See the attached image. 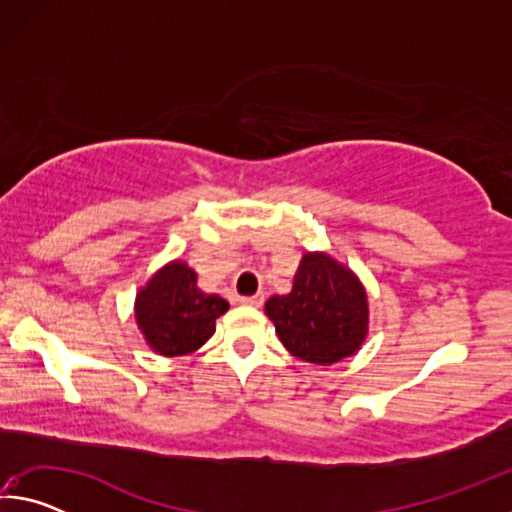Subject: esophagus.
<instances>
[{"label": "esophagus", "mask_w": 512, "mask_h": 512, "mask_svg": "<svg viewBox=\"0 0 512 512\" xmlns=\"http://www.w3.org/2000/svg\"><path fill=\"white\" fill-rule=\"evenodd\" d=\"M241 302H244V305H250V307H262V302H264V296H262V293H257V296H248V298H241Z\"/></svg>", "instance_id": "obj_1"}]
</instances>
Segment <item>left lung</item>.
<instances>
[{
    "label": "left lung",
    "mask_w": 512,
    "mask_h": 512,
    "mask_svg": "<svg viewBox=\"0 0 512 512\" xmlns=\"http://www.w3.org/2000/svg\"><path fill=\"white\" fill-rule=\"evenodd\" d=\"M266 316L293 357L332 366L368 334V296L359 277L327 253H305L287 296L266 300Z\"/></svg>",
    "instance_id": "1"
}]
</instances>
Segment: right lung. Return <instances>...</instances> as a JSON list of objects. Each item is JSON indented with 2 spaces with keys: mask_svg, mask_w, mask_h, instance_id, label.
Wrapping results in <instances>:
<instances>
[{
  "mask_svg": "<svg viewBox=\"0 0 512 512\" xmlns=\"http://www.w3.org/2000/svg\"><path fill=\"white\" fill-rule=\"evenodd\" d=\"M228 307L221 296L196 287L194 268L183 259H173L137 291L135 320L153 352L183 357L210 339L216 318Z\"/></svg>",
  "mask_w": 512,
  "mask_h": 512,
  "instance_id": "add662e5",
  "label": "right lung"
}]
</instances>
